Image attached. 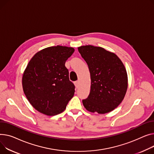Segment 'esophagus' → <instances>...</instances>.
<instances>
[{
    "instance_id": "obj_1",
    "label": "esophagus",
    "mask_w": 154,
    "mask_h": 154,
    "mask_svg": "<svg viewBox=\"0 0 154 154\" xmlns=\"http://www.w3.org/2000/svg\"><path fill=\"white\" fill-rule=\"evenodd\" d=\"M74 84H75V85L76 88H78V87H79V81H76V82H74Z\"/></svg>"
}]
</instances>
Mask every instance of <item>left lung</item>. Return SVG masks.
Segmentation results:
<instances>
[{
	"mask_svg": "<svg viewBox=\"0 0 154 154\" xmlns=\"http://www.w3.org/2000/svg\"><path fill=\"white\" fill-rule=\"evenodd\" d=\"M90 73V92L82 103L87 110L109 112L121 103L128 88V75L120 59L113 53L91 45L78 48Z\"/></svg>",
	"mask_w": 154,
	"mask_h": 154,
	"instance_id": "1",
	"label": "left lung"
}]
</instances>
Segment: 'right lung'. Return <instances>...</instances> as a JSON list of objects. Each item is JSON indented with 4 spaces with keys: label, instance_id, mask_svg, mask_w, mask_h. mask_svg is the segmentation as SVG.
Segmentation results:
<instances>
[{
    "label": "right lung",
    "instance_id": "1",
    "mask_svg": "<svg viewBox=\"0 0 154 154\" xmlns=\"http://www.w3.org/2000/svg\"><path fill=\"white\" fill-rule=\"evenodd\" d=\"M73 48L56 46L39 51L31 59L22 77L24 94L39 112L54 116L63 112L73 97L75 86L69 80L66 61Z\"/></svg>",
    "mask_w": 154,
    "mask_h": 154
}]
</instances>
